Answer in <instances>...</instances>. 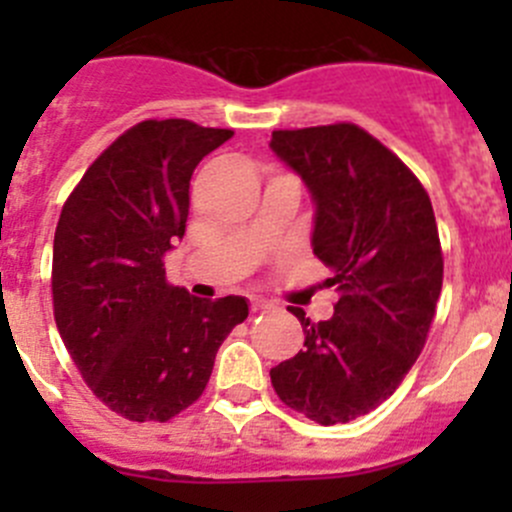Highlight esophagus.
I'll return each instance as SVG.
<instances>
[{
    "instance_id": "esophagus-1",
    "label": "esophagus",
    "mask_w": 512,
    "mask_h": 512,
    "mask_svg": "<svg viewBox=\"0 0 512 512\" xmlns=\"http://www.w3.org/2000/svg\"><path fill=\"white\" fill-rule=\"evenodd\" d=\"M270 307H272V304L267 302V299H260V297H255V299H252V302H250L252 312H262V309H270Z\"/></svg>"
}]
</instances>
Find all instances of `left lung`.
<instances>
[{"label": "left lung", "mask_w": 512, "mask_h": 512, "mask_svg": "<svg viewBox=\"0 0 512 512\" xmlns=\"http://www.w3.org/2000/svg\"><path fill=\"white\" fill-rule=\"evenodd\" d=\"M270 148L314 203L312 250L332 267V319L309 322L304 349L270 371L277 396L322 426L389 399L426 344L443 285L431 200L386 146L354 123L275 131Z\"/></svg>", "instance_id": "1"}]
</instances>
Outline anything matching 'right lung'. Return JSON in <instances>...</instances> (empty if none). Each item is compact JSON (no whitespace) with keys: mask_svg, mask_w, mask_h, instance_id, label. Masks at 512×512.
<instances>
[{"mask_svg":"<svg viewBox=\"0 0 512 512\" xmlns=\"http://www.w3.org/2000/svg\"><path fill=\"white\" fill-rule=\"evenodd\" d=\"M185 118L118 136L64 203L51 294L64 347L98 399L128 421H168L200 399L247 299H200L165 282L183 240L190 175L230 141Z\"/></svg>","mask_w":512,"mask_h":512,"instance_id":"obj_1","label":"right lung"}]
</instances>
